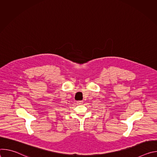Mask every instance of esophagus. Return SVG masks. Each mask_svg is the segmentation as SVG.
Listing matches in <instances>:
<instances>
[{
	"instance_id": "34e87169",
	"label": "esophagus",
	"mask_w": 157,
	"mask_h": 157,
	"mask_svg": "<svg viewBox=\"0 0 157 157\" xmlns=\"http://www.w3.org/2000/svg\"><path fill=\"white\" fill-rule=\"evenodd\" d=\"M82 102H83L82 101H77V104L78 105H81L82 104Z\"/></svg>"
}]
</instances>
